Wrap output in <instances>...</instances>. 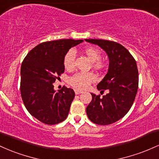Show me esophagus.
I'll return each mask as SVG.
<instances>
[{
  "label": "esophagus",
  "mask_w": 159,
  "mask_h": 159,
  "mask_svg": "<svg viewBox=\"0 0 159 159\" xmlns=\"http://www.w3.org/2000/svg\"><path fill=\"white\" fill-rule=\"evenodd\" d=\"M74 92H75V94H80L82 93V91L78 90V89H75Z\"/></svg>",
  "instance_id": "esophagus-1"
}]
</instances>
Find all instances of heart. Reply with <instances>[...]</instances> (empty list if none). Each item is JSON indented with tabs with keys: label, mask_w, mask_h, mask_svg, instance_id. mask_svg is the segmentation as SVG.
I'll return each instance as SVG.
<instances>
[{
	"label": "heart",
	"mask_w": 159,
	"mask_h": 159,
	"mask_svg": "<svg viewBox=\"0 0 159 159\" xmlns=\"http://www.w3.org/2000/svg\"><path fill=\"white\" fill-rule=\"evenodd\" d=\"M85 52L92 62V65L97 69L103 67V64L100 61L101 59V53L98 49L92 46H89L85 49ZM76 52L74 49H70L64 58V65L67 70H72L75 65ZM96 80L95 75L92 73L78 72L70 76L69 83L74 88L77 89H85L89 86L92 82Z\"/></svg>",
	"instance_id": "1"
}]
</instances>
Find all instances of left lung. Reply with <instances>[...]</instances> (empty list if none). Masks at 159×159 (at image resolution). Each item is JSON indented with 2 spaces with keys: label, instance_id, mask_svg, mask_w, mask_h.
<instances>
[{
  "label": "left lung",
  "instance_id": "left-lung-1",
  "mask_svg": "<svg viewBox=\"0 0 159 159\" xmlns=\"http://www.w3.org/2000/svg\"><path fill=\"white\" fill-rule=\"evenodd\" d=\"M107 52L108 72L97 85L98 90H108L101 98L91 93L92 100L86 107V113L92 122L101 125L117 122L127 114L132 106L138 89V70L136 61L127 49L116 42L89 39Z\"/></svg>",
  "mask_w": 159,
  "mask_h": 159
}]
</instances>
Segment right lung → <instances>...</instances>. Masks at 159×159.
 Segmentation results:
<instances>
[{
	"mask_svg": "<svg viewBox=\"0 0 159 159\" xmlns=\"http://www.w3.org/2000/svg\"><path fill=\"white\" fill-rule=\"evenodd\" d=\"M83 41L63 39L41 43L23 60L20 83L23 103L30 114L44 124H58L68 116L74 91L63 86L56 92L53 83L65 72L66 53Z\"/></svg>",
	"mask_w": 159,
	"mask_h": 159,
	"instance_id": "1",
	"label": "right lung"
}]
</instances>
